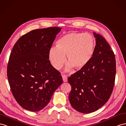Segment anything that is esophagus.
<instances>
[{
  "label": "esophagus",
  "mask_w": 126,
  "mask_h": 126,
  "mask_svg": "<svg viewBox=\"0 0 126 126\" xmlns=\"http://www.w3.org/2000/svg\"><path fill=\"white\" fill-rule=\"evenodd\" d=\"M62 79H63V81L64 82H67V77L66 76V75H62Z\"/></svg>",
  "instance_id": "1"
}]
</instances>
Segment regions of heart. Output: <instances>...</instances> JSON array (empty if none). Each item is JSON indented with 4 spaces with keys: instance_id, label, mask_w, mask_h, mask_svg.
<instances>
[{
    "instance_id": "obj_1",
    "label": "heart",
    "mask_w": 126,
    "mask_h": 126,
    "mask_svg": "<svg viewBox=\"0 0 126 126\" xmlns=\"http://www.w3.org/2000/svg\"><path fill=\"white\" fill-rule=\"evenodd\" d=\"M95 43L94 38L88 33H67L59 38L56 47L50 48L48 58L52 66L59 70L62 67L67 56L68 62L65 71L70 72L73 67L83 69L90 62L94 54Z\"/></svg>"
}]
</instances>
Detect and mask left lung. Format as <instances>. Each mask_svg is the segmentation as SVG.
Wrapping results in <instances>:
<instances>
[{
    "label": "left lung",
    "instance_id": "1",
    "mask_svg": "<svg viewBox=\"0 0 126 126\" xmlns=\"http://www.w3.org/2000/svg\"><path fill=\"white\" fill-rule=\"evenodd\" d=\"M93 33L96 45L91 60L67 79L72 88L69 97L71 105L83 113L94 112L108 101L116 77L113 52L102 36Z\"/></svg>",
    "mask_w": 126,
    "mask_h": 126
}]
</instances>
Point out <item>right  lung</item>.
<instances>
[{
  "mask_svg": "<svg viewBox=\"0 0 126 126\" xmlns=\"http://www.w3.org/2000/svg\"><path fill=\"white\" fill-rule=\"evenodd\" d=\"M61 28L32 31L14 45L7 66V78L18 103L31 111L46 106L53 93L62 84L59 71L48 60V52Z\"/></svg>",
  "mask_w": 126,
  "mask_h": 126,
  "instance_id": "obj_1",
  "label": "right lung"
}]
</instances>
